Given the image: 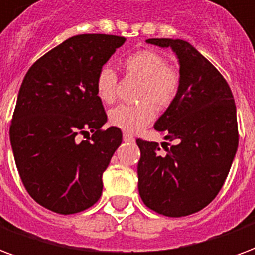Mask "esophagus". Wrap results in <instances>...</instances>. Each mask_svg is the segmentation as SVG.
Here are the masks:
<instances>
[{"instance_id": "1", "label": "esophagus", "mask_w": 255, "mask_h": 255, "mask_svg": "<svg viewBox=\"0 0 255 255\" xmlns=\"http://www.w3.org/2000/svg\"><path fill=\"white\" fill-rule=\"evenodd\" d=\"M123 139H124L126 142H133V140H135V138H133L132 135H131V133H128V132L123 133Z\"/></svg>"}]
</instances>
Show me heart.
Segmentation results:
<instances>
[{"mask_svg":"<svg viewBox=\"0 0 255 255\" xmlns=\"http://www.w3.org/2000/svg\"><path fill=\"white\" fill-rule=\"evenodd\" d=\"M123 67L128 76L140 79L136 91V105H117L108 112V122L123 131L135 132L154 120L155 107L171 105L180 90V72L166 63L161 53L142 49L124 58ZM95 94L104 104L116 100L117 76L111 67H102L94 82Z\"/></svg>","mask_w":255,"mask_h":255,"instance_id":"obj_1","label":"heart"}]
</instances>
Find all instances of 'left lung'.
<instances>
[{
	"label": "left lung",
	"mask_w": 255,
	"mask_h": 255,
	"mask_svg": "<svg viewBox=\"0 0 255 255\" xmlns=\"http://www.w3.org/2000/svg\"><path fill=\"white\" fill-rule=\"evenodd\" d=\"M146 42L172 47L182 82L176 98L154 124L176 144L168 147L164 142L162 153L157 142L136 139L139 195L155 213L183 217L208 206L228 176L239 143L236 105L224 76L188 42Z\"/></svg>",
	"instance_id": "left-lung-1"
}]
</instances>
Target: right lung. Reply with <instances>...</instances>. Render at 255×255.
I'll list each match as a JSON object with an SVG mask.
<instances>
[{"mask_svg":"<svg viewBox=\"0 0 255 255\" xmlns=\"http://www.w3.org/2000/svg\"><path fill=\"white\" fill-rule=\"evenodd\" d=\"M124 42V36L106 34L72 36L25 73L10 144L27 192L54 213L83 212L102 194V173L123 135L120 128H102L108 117L94 82ZM80 134L89 138L79 142Z\"/></svg>","mask_w":255,"mask_h":255,"instance_id":"right-lung-1","label":"right lung"}]
</instances>
